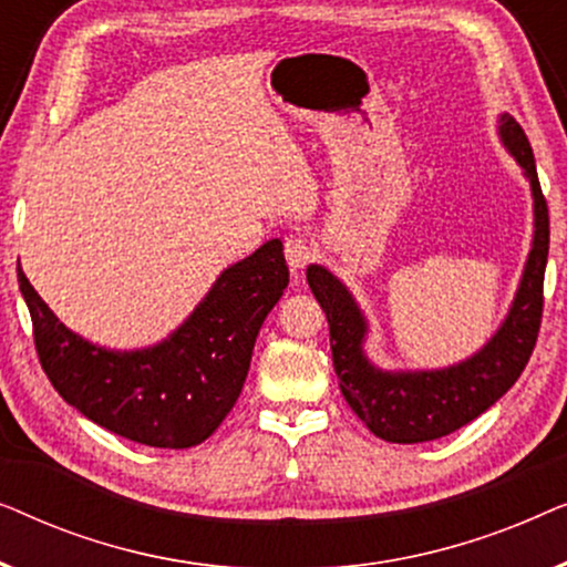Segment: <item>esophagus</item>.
I'll use <instances>...</instances> for the list:
<instances>
[{"instance_id": "obj_1", "label": "esophagus", "mask_w": 567, "mask_h": 567, "mask_svg": "<svg viewBox=\"0 0 567 567\" xmlns=\"http://www.w3.org/2000/svg\"><path fill=\"white\" fill-rule=\"evenodd\" d=\"M284 252H286V262H289V268H291L293 276H299V270L305 268L307 262L315 258V247H312V243H309V239L301 237V235L286 237Z\"/></svg>"}]
</instances>
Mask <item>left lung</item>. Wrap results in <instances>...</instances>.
<instances>
[{
	"instance_id": "8db88e82",
	"label": "left lung",
	"mask_w": 567,
	"mask_h": 567,
	"mask_svg": "<svg viewBox=\"0 0 567 567\" xmlns=\"http://www.w3.org/2000/svg\"><path fill=\"white\" fill-rule=\"evenodd\" d=\"M498 136L524 169L534 198V237L516 297L495 336L470 359L444 369L386 371L369 361L363 343L369 320L348 286L324 266H309L307 281L330 324L332 367L340 392L374 436L392 444H421L462 429L495 405L522 377L537 343L542 322V284L549 250L547 200L524 128L503 113Z\"/></svg>"
}]
</instances>
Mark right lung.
Here are the masks:
<instances>
[{"label":"right lung","instance_id":"right-lung-1","mask_svg":"<svg viewBox=\"0 0 567 567\" xmlns=\"http://www.w3.org/2000/svg\"><path fill=\"white\" fill-rule=\"evenodd\" d=\"M35 351L53 390L92 423L157 449L206 441L243 392L255 338L289 286L281 239L224 268L198 307L165 340L111 351L76 336L38 297L18 262Z\"/></svg>","mask_w":567,"mask_h":567}]
</instances>
